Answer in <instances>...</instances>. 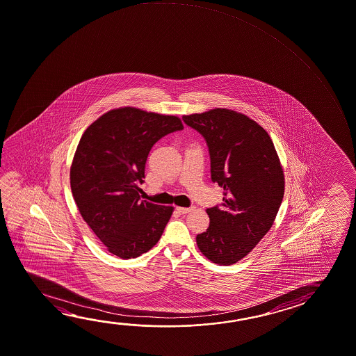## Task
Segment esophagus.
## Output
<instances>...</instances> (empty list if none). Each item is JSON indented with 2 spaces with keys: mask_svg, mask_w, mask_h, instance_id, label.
Instances as JSON below:
<instances>
[{
  "mask_svg": "<svg viewBox=\"0 0 356 356\" xmlns=\"http://www.w3.org/2000/svg\"><path fill=\"white\" fill-rule=\"evenodd\" d=\"M176 210H177V212L181 213V215H186V213H188V212H191L193 209H191V207H177Z\"/></svg>",
  "mask_w": 356,
  "mask_h": 356,
  "instance_id": "esophagus-1",
  "label": "esophagus"
}]
</instances>
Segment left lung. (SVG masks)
<instances>
[{"label":"left lung","mask_w":356,"mask_h":356,"mask_svg":"<svg viewBox=\"0 0 356 356\" xmlns=\"http://www.w3.org/2000/svg\"><path fill=\"white\" fill-rule=\"evenodd\" d=\"M209 146L211 179L223 188L221 207L207 209L210 226L197 234L211 262L229 266L266 236L284 195V174L268 133L242 113L216 108L182 117Z\"/></svg>","instance_id":"1"}]
</instances>
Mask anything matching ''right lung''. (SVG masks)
Masks as SVG:
<instances>
[{
    "mask_svg": "<svg viewBox=\"0 0 356 356\" xmlns=\"http://www.w3.org/2000/svg\"><path fill=\"white\" fill-rule=\"evenodd\" d=\"M182 129L175 115L124 106L103 114L82 135L70 188L83 220L114 256L136 258L161 237L174 207L140 200L139 185L152 145Z\"/></svg>",
    "mask_w": 356,
    "mask_h": 356,
    "instance_id": "1",
    "label": "right lung"
}]
</instances>
